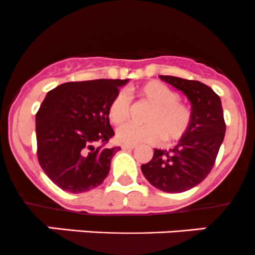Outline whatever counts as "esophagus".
I'll use <instances>...</instances> for the list:
<instances>
[{
  "label": "esophagus",
  "instance_id": "1",
  "mask_svg": "<svg viewBox=\"0 0 255 255\" xmlns=\"http://www.w3.org/2000/svg\"><path fill=\"white\" fill-rule=\"evenodd\" d=\"M133 147H135V145H130V143H124V145H122L123 150H132Z\"/></svg>",
  "mask_w": 255,
  "mask_h": 255
}]
</instances>
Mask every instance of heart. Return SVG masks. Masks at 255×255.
<instances>
[{
	"mask_svg": "<svg viewBox=\"0 0 255 255\" xmlns=\"http://www.w3.org/2000/svg\"><path fill=\"white\" fill-rule=\"evenodd\" d=\"M138 97L151 105L146 112V124H128L120 128L117 137L120 142L140 143L178 141L187 133L192 123L190 108L180 102V95L160 82H148L136 89ZM131 115V99L124 90L113 97L108 105V118L115 127L124 125Z\"/></svg>",
	"mask_w": 255,
	"mask_h": 255,
	"instance_id": "heart-1",
	"label": "heart"
}]
</instances>
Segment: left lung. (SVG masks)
I'll use <instances>...</instances> for the list:
<instances>
[{
    "mask_svg": "<svg viewBox=\"0 0 255 255\" xmlns=\"http://www.w3.org/2000/svg\"><path fill=\"white\" fill-rule=\"evenodd\" d=\"M160 78L190 99L192 123L175 147L155 148L152 158L141 165V171L153 187L181 193L197 186L211 172L223 142L226 123L221 98L208 85L171 75Z\"/></svg>",
    "mask_w": 255,
    "mask_h": 255,
    "instance_id": "1",
    "label": "left lung"
}]
</instances>
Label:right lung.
Returning a JSON list of instances; mask_svg holds the SVG:
<instances>
[{
  "mask_svg": "<svg viewBox=\"0 0 255 255\" xmlns=\"http://www.w3.org/2000/svg\"><path fill=\"white\" fill-rule=\"evenodd\" d=\"M128 79L70 82L48 92L36 114L37 157L53 183L72 193L98 187L110 170L119 146L108 105Z\"/></svg>",
  "mask_w": 255,
  "mask_h": 255,
  "instance_id": "1",
  "label": "right lung"
}]
</instances>
